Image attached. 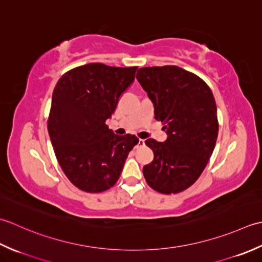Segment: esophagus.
Listing matches in <instances>:
<instances>
[{
	"label": "esophagus",
	"instance_id": "34e87169",
	"mask_svg": "<svg viewBox=\"0 0 262 262\" xmlns=\"http://www.w3.org/2000/svg\"><path fill=\"white\" fill-rule=\"evenodd\" d=\"M143 146H145V140H142V139H139V141L137 143V148L143 147Z\"/></svg>",
	"mask_w": 262,
	"mask_h": 262
}]
</instances>
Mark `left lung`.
<instances>
[{
  "instance_id": "left-lung-1",
  "label": "left lung",
  "mask_w": 262,
  "mask_h": 262,
  "mask_svg": "<svg viewBox=\"0 0 262 262\" xmlns=\"http://www.w3.org/2000/svg\"><path fill=\"white\" fill-rule=\"evenodd\" d=\"M137 79L167 133L164 142L146 140L154 161L143 167V175L155 191L179 193L199 179L215 148V98L204 80L176 66L141 68Z\"/></svg>"
}]
</instances>
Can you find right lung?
<instances>
[{
	"mask_svg": "<svg viewBox=\"0 0 262 262\" xmlns=\"http://www.w3.org/2000/svg\"><path fill=\"white\" fill-rule=\"evenodd\" d=\"M137 69L90 63L56 83L47 129L58 164L80 190L99 193L114 186L139 141L133 135H114L106 125Z\"/></svg>",
	"mask_w": 262,
	"mask_h": 262,
	"instance_id": "add662e5",
	"label": "right lung"
}]
</instances>
